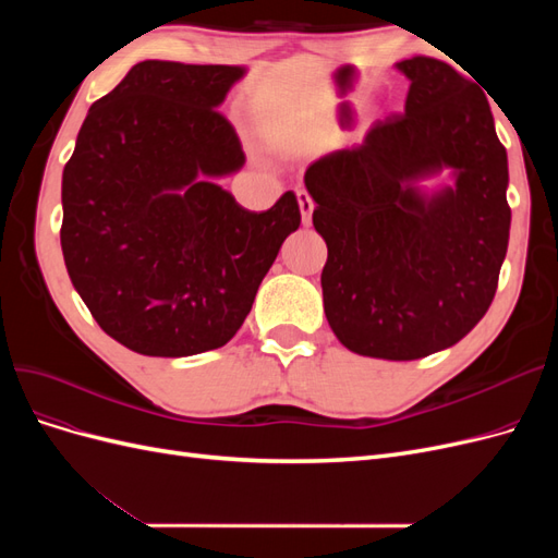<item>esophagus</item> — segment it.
I'll list each match as a JSON object with an SVG mask.
<instances>
[{"mask_svg": "<svg viewBox=\"0 0 558 558\" xmlns=\"http://www.w3.org/2000/svg\"><path fill=\"white\" fill-rule=\"evenodd\" d=\"M298 205L302 214V226L312 223V211H314V199L310 197L307 191H298Z\"/></svg>", "mask_w": 558, "mask_h": 558, "instance_id": "obj_1", "label": "esophagus"}]
</instances>
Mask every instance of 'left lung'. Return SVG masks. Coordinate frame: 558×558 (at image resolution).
<instances>
[{
    "mask_svg": "<svg viewBox=\"0 0 558 558\" xmlns=\"http://www.w3.org/2000/svg\"><path fill=\"white\" fill-rule=\"evenodd\" d=\"M404 113L363 144L310 165L314 228L326 240V318L349 351L416 361L475 328L498 289L510 240L508 154L484 93L451 64L416 56ZM449 169L428 194L417 181Z\"/></svg>",
    "mask_w": 558,
    "mask_h": 558,
    "instance_id": "obj_1",
    "label": "left lung"
}]
</instances>
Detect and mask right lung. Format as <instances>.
<instances>
[{"mask_svg":"<svg viewBox=\"0 0 558 558\" xmlns=\"http://www.w3.org/2000/svg\"><path fill=\"white\" fill-rule=\"evenodd\" d=\"M244 72L137 62L90 107L64 165L66 272L99 328L144 356L228 344L300 226L293 191L258 214L216 183L246 162L218 111Z\"/></svg>","mask_w":558,"mask_h":558,"instance_id":"add662e5","label":"right lung"}]
</instances>
